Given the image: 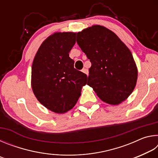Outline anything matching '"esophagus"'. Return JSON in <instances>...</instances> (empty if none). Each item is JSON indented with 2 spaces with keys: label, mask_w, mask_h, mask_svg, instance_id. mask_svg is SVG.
Instances as JSON below:
<instances>
[{
  "label": "esophagus",
  "mask_w": 158,
  "mask_h": 158,
  "mask_svg": "<svg viewBox=\"0 0 158 158\" xmlns=\"http://www.w3.org/2000/svg\"><path fill=\"white\" fill-rule=\"evenodd\" d=\"M81 72H82V73H85V74H87V75H88V74H89V72H88V69H85V68L82 69H81Z\"/></svg>",
  "instance_id": "1"
}]
</instances>
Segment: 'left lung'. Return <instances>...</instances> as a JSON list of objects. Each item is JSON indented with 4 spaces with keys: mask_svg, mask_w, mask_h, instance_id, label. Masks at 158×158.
I'll return each instance as SVG.
<instances>
[{
    "mask_svg": "<svg viewBox=\"0 0 158 158\" xmlns=\"http://www.w3.org/2000/svg\"><path fill=\"white\" fill-rule=\"evenodd\" d=\"M77 42L91 63L87 84L109 105L126 100L135 89L138 75L126 45L114 32L100 25L77 33Z\"/></svg>",
    "mask_w": 158,
    "mask_h": 158,
    "instance_id": "8db88e82",
    "label": "left lung"
}]
</instances>
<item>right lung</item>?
I'll return each instance as SVG.
<instances>
[{"mask_svg":"<svg viewBox=\"0 0 158 158\" xmlns=\"http://www.w3.org/2000/svg\"><path fill=\"white\" fill-rule=\"evenodd\" d=\"M75 33H55L42 42L34 58L32 89L40 102L57 114L73 109L86 84L87 75L74 68L69 53Z\"/></svg>","mask_w":158,"mask_h":158,"instance_id":"obj_1","label":"right lung"}]
</instances>
